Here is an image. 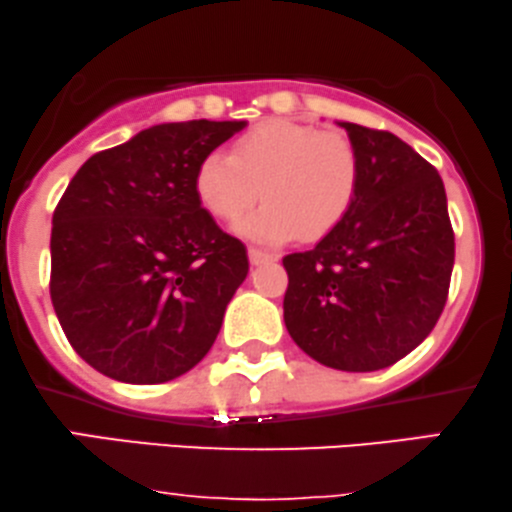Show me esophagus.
<instances>
[{"mask_svg":"<svg viewBox=\"0 0 512 512\" xmlns=\"http://www.w3.org/2000/svg\"><path fill=\"white\" fill-rule=\"evenodd\" d=\"M275 254H268V251H261L256 247H249V261L251 265H261V263H268V261H275Z\"/></svg>","mask_w":512,"mask_h":512,"instance_id":"obj_1","label":"esophagus"}]
</instances>
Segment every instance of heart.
<instances>
[{
    "mask_svg": "<svg viewBox=\"0 0 512 512\" xmlns=\"http://www.w3.org/2000/svg\"><path fill=\"white\" fill-rule=\"evenodd\" d=\"M360 185L362 162L348 136L284 119L256 126L232 155L209 152L195 171L197 199L223 221L268 199L240 223L242 235L261 242L329 235L353 211Z\"/></svg>",
    "mask_w": 512,
    "mask_h": 512,
    "instance_id": "obj_1",
    "label": "heart"
}]
</instances>
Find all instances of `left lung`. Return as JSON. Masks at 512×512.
<instances>
[{"instance_id":"left-lung-1","label":"left lung","mask_w":512,"mask_h":512,"mask_svg":"<svg viewBox=\"0 0 512 512\" xmlns=\"http://www.w3.org/2000/svg\"><path fill=\"white\" fill-rule=\"evenodd\" d=\"M362 162L348 218L282 258L284 324L324 367L386 369L440 320L454 268L447 192L433 164L390 131L338 122Z\"/></svg>"}]
</instances>
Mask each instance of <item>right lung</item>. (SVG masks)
Instances as JSON below:
<instances>
[{
  "label": "right lung",
  "mask_w": 512,
  "mask_h": 512,
  "mask_svg": "<svg viewBox=\"0 0 512 512\" xmlns=\"http://www.w3.org/2000/svg\"><path fill=\"white\" fill-rule=\"evenodd\" d=\"M247 122L157 124L79 167L53 211L51 303L101 374L152 386L209 353L247 249L195 192L209 152Z\"/></svg>",
  "instance_id": "1"
}]
</instances>
